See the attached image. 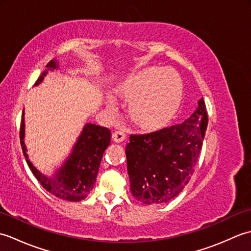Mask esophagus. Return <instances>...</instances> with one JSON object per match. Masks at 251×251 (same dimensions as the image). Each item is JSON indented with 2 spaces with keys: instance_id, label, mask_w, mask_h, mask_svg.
I'll use <instances>...</instances> for the list:
<instances>
[{
  "instance_id": "esophagus-1",
  "label": "esophagus",
  "mask_w": 251,
  "mask_h": 251,
  "mask_svg": "<svg viewBox=\"0 0 251 251\" xmlns=\"http://www.w3.org/2000/svg\"><path fill=\"white\" fill-rule=\"evenodd\" d=\"M125 138H126V136L123 131H115V132H113V135H112V139H113V141L116 143L123 142L125 140Z\"/></svg>"
}]
</instances>
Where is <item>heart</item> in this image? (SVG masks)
Masks as SVG:
<instances>
[{
  "label": "heart",
  "mask_w": 251,
  "mask_h": 251,
  "mask_svg": "<svg viewBox=\"0 0 251 251\" xmlns=\"http://www.w3.org/2000/svg\"><path fill=\"white\" fill-rule=\"evenodd\" d=\"M117 95L130 101L131 121L147 131L166 127L177 114L183 98V84L173 69L148 68L123 81ZM112 108L114 101L106 100Z\"/></svg>",
  "instance_id": "1"
}]
</instances>
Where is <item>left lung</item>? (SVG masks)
Returning a JSON list of instances; mask_svg holds the SVG:
<instances>
[{"label": "left lung", "instance_id": "left-lung-1", "mask_svg": "<svg viewBox=\"0 0 251 251\" xmlns=\"http://www.w3.org/2000/svg\"><path fill=\"white\" fill-rule=\"evenodd\" d=\"M208 124L204 99L181 124L131 135L126 146L130 192L142 204H164L188 184L199 162Z\"/></svg>", "mask_w": 251, "mask_h": 251}]
</instances>
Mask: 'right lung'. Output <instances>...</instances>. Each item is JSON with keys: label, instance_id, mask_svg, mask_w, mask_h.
Listing matches in <instances>:
<instances>
[{"label": "right lung", "instance_id": "obj_1", "mask_svg": "<svg viewBox=\"0 0 251 251\" xmlns=\"http://www.w3.org/2000/svg\"><path fill=\"white\" fill-rule=\"evenodd\" d=\"M59 68L57 60H50L47 63L45 71L37 78L35 86L39 85L49 71H54ZM25 112L20 125V143L26 164L37 181L58 199L69 201H81L86 199L93 190L99 166L105 149L111 141V131L102 126L86 124L77 138L72 152L61 166L51 176L42 174L30 162L25 145Z\"/></svg>", "mask_w": 251, "mask_h": 251}]
</instances>
